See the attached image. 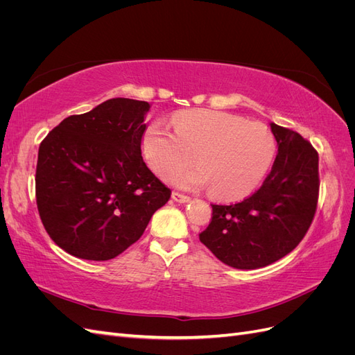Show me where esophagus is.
<instances>
[{"instance_id":"obj_1","label":"esophagus","mask_w":355,"mask_h":355,"mask_svg":"<svg viewBox=\"0 0 355 355\" xmlns=\"http://www.w3.org/2000/svg\"><path fill=\"white\" fill-rule=\"evenodd\" d=\"M171 198H173L175 201H178V202H188L191 198L188 197V196H185V194H180V192H178V191H173L171 192Z\"/></svg>"}]
</instances>
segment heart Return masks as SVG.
<instances>
[{"mask_svg":"<svg viewBox=\"0 0 355 355\" xmlns=\"http://www.w3.org/2000/svg\"><path fill=\"white\" fill-rule=\"evenodd\" d=\"M175 133L151 124L142 148L148 164L170 178L195 157L198 168L171 178L188 189L207 188L218 200H240L261 184L275 155V139L259 121L220 111H187L173 118Z\"/></svg>","mask_w":355,"mask_h":355,"instance_id":"obj_1","label":"heart"}]
</instances>
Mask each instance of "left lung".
Instances as JSON below:
<instances>
[{
	"mask_svg": "<svg viewBox=\"0 0 355 355\" xmlns=\"http://www.w3.org/2000/svg\"><path fill=\"white\" fill-rule=\"evenodd\" d=\"M278 153L254 194L240 202L211 204L200 241L219 261L256 270L292 252L313 223L318 202V153L306 139L271 123Z\"/></svg>",
	"mask_w": 355,
	"mask_h": 355,
	"instance_id": "8db88e82",
	"label": "left lung"
}]
</instances>
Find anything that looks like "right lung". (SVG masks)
Listing matches in <instances>:
<instances>
[{
    "mask_svg": "<svg viewBox=\"0 0 355 355\" xmlns=\"http://www.w3.org/2000/svg\"><path fill=\"white\" fill-rule=\"evenodd\" d=\"M149 103L110 99L65 118L40 145L35 198L60 249L110 261L142 237L171 191L142 158Z\"/></svg>",
    "mask_w": 355,
    "mask_h": 355,
    "instance_id": "add662e5",
    "label": "right lung"
}]
</instances>
